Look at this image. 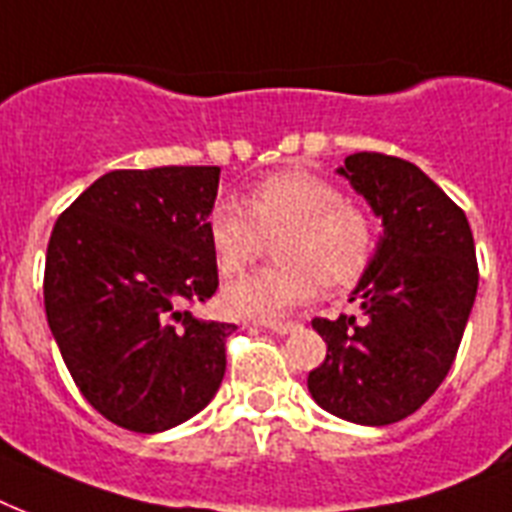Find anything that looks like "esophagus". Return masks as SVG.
Returning a JSON list of instances; mask_svg holds the SVG:
<instances>
[{
    "mask_svg": "<svg viewBox=\"0 0 512 512\" xmlns=\"http://www.w3.org/2000/svg\"><path fill=\"white\" fill-rule=\"evenodd\" d=\"M263 327L276 332V335H289V332H295L297 324H289V321H265Z\"/></svg>",
    "mask_w": 512,
    "mask_h": 512,
    "instance_id": "esophagus-1",
    "label": "esophagus"
}]
</instances>
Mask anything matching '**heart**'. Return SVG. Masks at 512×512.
I'll use <instances>...</instances> for the list:
<instances>
[{"mask_svg": "<svg viewBox=\"0 0 512 512\" xmlns=\"http://www.w3.org/2000/svg\"><path fill=\"white\" fill-rule=\"evenodd\" d=\"M276 239L281 263L225 289V308L247 319H273L327 289L353 287L374 260L377 225L340 185L308 170H281L247 193V207L217 199L209 207L207 236L217 268L233 279Z\"/></svg>", "mask_w": 512, "mask_h": 512, "instance_id": "obj_1", "label": "heart"}]
</instances>
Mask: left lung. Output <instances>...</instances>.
<instances>
[{
	"instance_id": "1",
	"label": "left lung",
	"mask_w": 512,
	"mask_h": 512,
	"mask_svg": "<svg viewBox=\"0 0 512 512\" xmlns=\"http://www.w3.org/2000/svg\"><path fill=\"white\" fill-rule=\"evenodd\" d=\"M337 172L382 217V236L350 295L361 319H313L327 358L308 390L342 420L390 425L452 369L478 292L476 244L465 212L412 162L361 151Z\"/></svg>"
}]
</instances>
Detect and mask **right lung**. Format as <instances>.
Here are the masks:
<instances>
[{"label":"right lung","mask_w":512,"mask_h":512,"mask_svg":"<svg viewBox=\"0 0 512 512\" xmlns=\"http://www.w3.org/2000/svg\"><path fill=\"white\" fill-rule=\"evenodd\" d=\"M220 167L114 170L58 217L44 263L47 324L106 420L159 433L215 398L236 324L196 319L217 289L207 215Z\"/></svg>","instance_id":"1"}]
</instances>
